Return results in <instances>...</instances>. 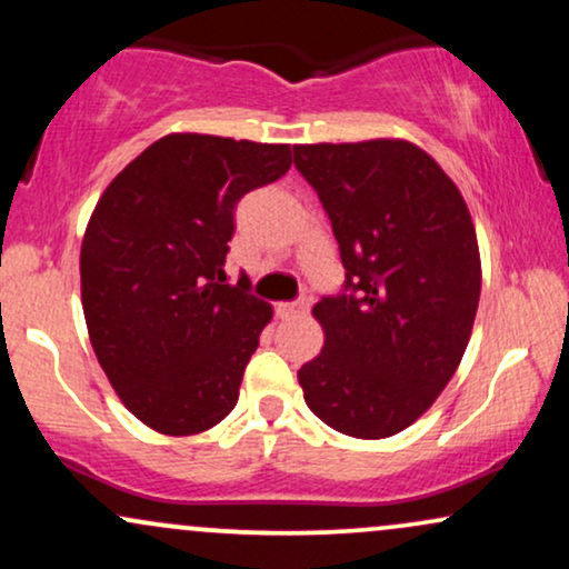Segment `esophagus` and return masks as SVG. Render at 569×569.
I'll list each match as a JSON object with an SVG mask.
<instances>
[{
	"mask_svg": "<svg viewBox=\"0 0 569 569\" xmlns=\"http://www.w3.org/2000/svg\"><path fill=\"white\" fill-rule=\"evenodd\" d=\"M310 307H312V299L310 297H302V299H297V302L278 305V312H280V316H286V318H293V316H305V312L310 310Z\"/></svg>",
	"mask_w": 569,
	"mask_h": 569,
	"instance_id": "esophagus-1",
	"label": "esophagus"
}]
</instances>
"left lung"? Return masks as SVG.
<instances>
[{"label": "left lung", "mask_w": 569, "mask_h": 569, "mask_svg": "<svg viewBox=\"0 0 569 569\" xmlns=\"http://www.w3.org/2000/svg\"><path fill=\"white\" fill-rule=\"evenodd\" d=\"M293 166L331 219L348 289L312 307L323 348L297 371L307 407L356 439L420 420L452 380L481 293L460 189L407 139L297 143Z\"/></svg>", "instance_id": "left-lung-1"}]
</instances>
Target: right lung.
Returning a JSON list of instances; mask_svg holds the SVG:
<instances>
[{
	"mask_svg": "<svg viewBox=\"0 0 569 569\" xmlns=\"http://www.w3.org/2000/svg\"><path fill=\"white\" fill-rule=\"evenodd\" d=\"M291 168L289 143L168 133L98 198L80 251L88 337L143 426L192 436L238 403L272 305L227 283L234 206Z\"/></svg>",
	"mask_w": 569,
	"mask_h": 569,
	"instance_id": "right-lung-1",
	"label": "right lung"
}]
</instances>
